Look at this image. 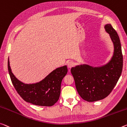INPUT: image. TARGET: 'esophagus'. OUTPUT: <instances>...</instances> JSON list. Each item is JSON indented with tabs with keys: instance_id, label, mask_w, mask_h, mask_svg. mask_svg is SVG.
<instances>
[{
	"instance_id": "esophagus-1",
	"label": "esophagus",
	"mask_w": 127,
	"mask_h": 127,
	"mask_svg": "<svg viewBox=\"0 0 127 127\" xmlns=\"http://www.w3.org/2000/svg\"><path fill=\"white\" fill-rule=\"evenodd\" d=\"M74 63L72 61H69L67 63L68 67L69 68L73 67V66H74Z\"/></svg>"
}]
</instances>
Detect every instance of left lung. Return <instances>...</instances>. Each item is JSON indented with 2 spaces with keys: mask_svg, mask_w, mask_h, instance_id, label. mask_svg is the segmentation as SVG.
<instances>
[{
  "mask_svg": "<svg viewBox=\"0 0 127 127\" xmlns=\"http://www.w3.org/2000/svg\"><path fill=\"white\" fill-rule=\"evenodd\" d=\"M104 28L114 45L111 60L101 67L81 65L71 69L78 93L88 102L97 101L107 96L117 84L122 72L123 59L119 37L111 24L106 25Z\"/></svg>",
  "mask_w": 127,
  "mask_h": 127,
  "instance_id": "1",
  "label": "left lung"
}]
</instances>
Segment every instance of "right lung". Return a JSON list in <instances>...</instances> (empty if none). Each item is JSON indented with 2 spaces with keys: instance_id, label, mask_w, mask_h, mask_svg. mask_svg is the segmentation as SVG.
Here are the masks:
<instances>
[{
  "instance_id": "obj_1",
  "label": "right lung",
  "mask_w": 127,
  "mask_h": 127,
  "mask_svg": "<svg viewBox=\"0 0 127 127\" xmlns=\"http://www.w3.org/2000/svg\"><path fill=\"white\" fill-rule=\"evenodd\" d=\"M8 69L11 81L18 94L25 101L41 106H53L59 99L61 83L67 73L66 65L56 68L45 79L33 84H25L14 76L8 60Z\"/></svg>"
}]
</instances>
